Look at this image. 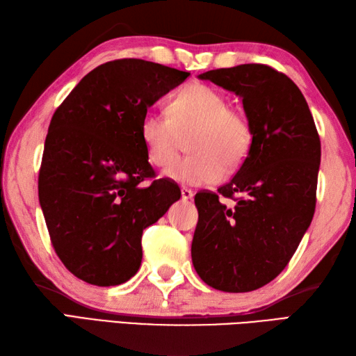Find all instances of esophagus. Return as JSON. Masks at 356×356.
I'll list each match as a JSON object with an SVG mask.
<instances>
[{"label":"esophagus","instance_id":"1","mask_svg":"<svg viewBox=\"0 0 356 356\" xmlns=\"http://www.w3.org/2000/svg\"><path fill=\"white\" fill-rule=\"evenodd\" d=\"M180 193H182V199L184 200H191L194 197V191H191L190 188H182V190H180Z\"/></svg>","mask_w":356,"mask_h":356}]
</instances>
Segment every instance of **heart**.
<instances>
[{"label": "heart", "mask_w": 356, "mask_h": 356, "mask_svg": "<svg viewBox=\"0 0 356 356\" xmlns=\"http://www.w3.org/2000/svg\"><path fill=\"white\" fill-rule=\"evenodd\" d=\"M168 115L147 113L140 122V139L149 162L166 166L177 156L190 134L193 153L163 171L174 182L202 186L223 179L226 166L236 170L246 161L252 130L241 113L217 88L193 84L172 97Z\"/></svg>", "instance_id": "obj_1"}]
</instances>
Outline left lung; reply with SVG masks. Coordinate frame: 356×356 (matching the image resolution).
<instances>
[{
    "label": "left lung",
    "mask_w": 356,
    "mask_h": 356,
    "mask_svg": "<svg viewBox=\"0 0 356 356\" xmlns=\"http://www.w3.org/2000/svg\"><path fill=\"white\" fill-rule=\"evenodd\" d=\"M199 78L241 97L252 145L229 184L195 194L193 264L214 289L251 292L286 268L312 222L321 143L303 93L286 74L241 64ZM234 193L244 197L232 210L218 200Z\"/></svg>",
    "instance_id": "obj_1"
}]
</instances>
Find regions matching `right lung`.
Wrapping results in <instances>:
<instances>
[{
    "instance_id": "1",
    "label": "right lung",
    "mask_w": 356,
    "mask_h": 356,
    "mask_svg": "<svg viewBox=\"0 0 356 356\" xmlns=\"http://www.w3.org/2000/svg\"><path fill=\"white\" fill-rule=\"evenodd\" d=\"M190 76L143 59H118L86 74L55 111L38 179L40 205L59 259L74 277L118 286L140 268L142 232L179 186L154 177L140 139L148 108Z\"/></svg>"
}]
</instances>
